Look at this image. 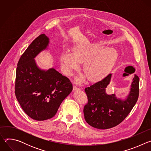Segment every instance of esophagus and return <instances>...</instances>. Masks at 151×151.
<instances>
[{
    "mask_svg": "<svg viewBox=\"0 0 151 151\" xmlns=\"http://www.w3.org/2000/svg\"><path fill=\"white\" fill-rule=\"evenodd\" d=\"M80 90V88H78V87H76V86H73V91H78V90Z\"/></svg>",
    "mask_w": 151,
    "mask_h": 151,
    "instance_id": "34e87169",
    "label": "esophagus"
}]
</instances>
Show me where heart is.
I'll return each mask as SVG.
<instances>
[{
  "instance_id": "obj_1",
  "label": "heart",
  "mask_w": 151,
  "mask_h": 151,
  "mask_svg": "<svg viewBox=\"0 0 151 151\" xmlns=\"http://www.w3.org/2000/svg\"><path fill=\"white\" fill-rule=\"evenodd\" d=\"M116 51L112 48H106L101 42L97 44H80L74 50H66L61 54V61L63 72L72 75L74 70L79 68L81 61H85L83 69L92 80H99L104 77L111 69L116 57ZM85 75L76 77V81L81 83Z\"/></svg>"
}]
</instances>
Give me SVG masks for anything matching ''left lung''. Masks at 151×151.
Returning a JSON list of instances; mask_svg holds the SVG:
<instances>
[{
	"label": "left lung",
	"instance_id": "left-lung-1",
	"mask_svg": "<svg viewBox=\"0 0 151 151\" xmlns=\"http://www.w3.org/2000/svg\"><path fill=\"white\" fill-rule=\"evenodd\" d=\"M112 76L110 73L85 88L88 102L83 108L84 118L89 125L98 129L105 130L120 124L131 112L138 99V76L134 75L130 91L122 99L117 97L115 94H109L106 91Z\"/></svg>",
	"mask_w": 151,
	"mask_h": 151
}]
</instances>
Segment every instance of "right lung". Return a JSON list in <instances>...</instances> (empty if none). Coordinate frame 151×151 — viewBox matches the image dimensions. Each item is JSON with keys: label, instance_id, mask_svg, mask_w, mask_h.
Segmentation results:
<instances>
[{"label": "right lung", "instance_id": "obj_1", "mask_svg": "<svg viewBox=\"0 0 151 151\" xmlns=\"http://www.w3.org/2000/svg\"><path fill=\"white\" fill-rule=\"evenodd\" d=\"M45 34L36 38L21 56L16 70L15 93L24 112L36 121L52 118L73 90L70 80L54 68L42 69L35 58L48 50Z\"/></svg>", "mask_w": 151, "mask_h": 151}]
</instances>
